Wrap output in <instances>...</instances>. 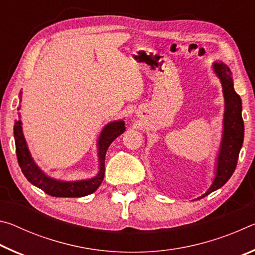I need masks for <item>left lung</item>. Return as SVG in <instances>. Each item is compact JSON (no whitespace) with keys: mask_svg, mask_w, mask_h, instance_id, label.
<instances>
[{"mask_svg":"<svg viewBox=\"0 0 255 255\" xmlns=\"http://www.w3.org/2000/svg\"><path fill=\"white\" fill-rule=\"evenodd\" d=\"M214 70L221 79L224 98H225V115H224L223 141L219 150L217 171L211 187L204 196L222 188L236 169L239 154L244 139V123L242 118V101L233 85L232 73L224 63H215ZM198 198V199H200Z\"/></svg>","mask_w":255,"mask_h":255,"instance_id":"8db88e82","label":"left lung"}]
</instances>
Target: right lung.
Segmentation results:
<instances>
[{
  "label": "right lung",
  "mask_w": 255,
  "mask_h": 255,
  "mask_svg": "<svg viewBox=\"0 0 255 255\" xmlns=\"http://www.w3.org/2000/svg\"><path fill=\"white\" fill-rule=\"evenodd\" d=\"M21 102V99H20ZM19 110V109H18ZM125 123L123 120L120 122L110 123L103 128V130L99 138V159H100V171L96 178L76 181V182H62V181H56L47 176L46 174L38 169V166L32 161L31 156L25 144L22 128H21V122H15L14 124V139H15V150L16 157H18L19 165L21 171L28 179L30 183L36 185L47 195L53 197H65V198H76L84 197L90 193L96 191L100 187L101 182L105 176V159L106 153L110 144L116 138L122 135L125 131Z\"/></svg>",
  "instance_id": "right-lung-1"
}]
</instances>
